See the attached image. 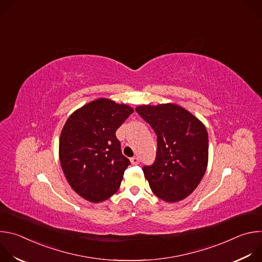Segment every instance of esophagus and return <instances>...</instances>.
I'll list each match as a JSON object with an SVG mask.
<instances>
[{"label":"esophagus","mask_w":262,"mask_h":262,"mask_svg":"<svg viewBox=\"0 0 262 262\" xmlns=\"http://www.w3.org/2000/svg\"><path fill=\"white\" fill-rule=\"evenodd\" d=\"M139 162H140V161H139V159H138L137 157H134V158L130 159V163H132L133 165H138Z\"/></svg>","instance_id":"1"}]
</instances>
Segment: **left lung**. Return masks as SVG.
<instances>
[{
  "label": "left lung",
  "instance_id": "left-lung-1",
  "mask_svg": "<svg viewBox=\"0 0 262 262\" xmlns=\"http://www.w3.org/2000/svg\"><path fill=\"white\" fill-rule=\"evenodd\" d=\"M136 111L158 139L155 163L142 169L151 191L166 202L186 198L207 168L208 135L204 124L175 103L144 104Z\"/></svg>",
  "mask_w": 262,
  "mask_h": 262
}]
</instances>
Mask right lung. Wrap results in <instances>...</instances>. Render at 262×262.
I'll return each instance as SVG.
<instances>
[{"instance_id":"right-lung-1","label":"right lung","mask_w":262,"mask_h":262,"mask_svg":"<svg viewBox=\"0 0 262 262\" xmlns=\"http://www.w3.org/2000/svg\"><path fill=\"white\" fill-rule=\"evenodd\" d=\"M133 107L107 98L95 99L69 116L61 132L59 158L73 191L98 203L119 189L130 162L121 152L116 130Z\"/></svg>"}]
</instances>
